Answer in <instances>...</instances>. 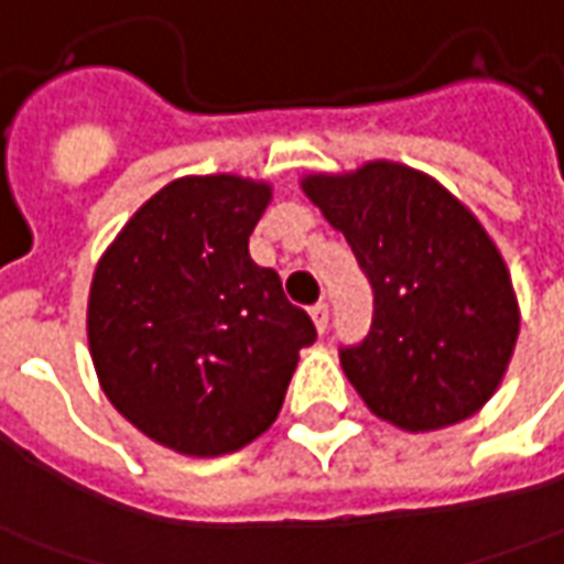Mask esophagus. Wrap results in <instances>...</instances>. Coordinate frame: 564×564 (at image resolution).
<instances>
[{"label": "esophagus", "mask_w": 564, "mask_h": 564, "mask_svg": "<svg viewBox=\"0 0 564 564\" xmlns=\"http://www.w3.org/2000/svg\"><path fill=\"white\" fill-rule=\"evenodd\" d=\"M310 316H313V322H316V328H319V334L328 328V304H316L310 306Z\"/></svg>", "instance_id": "1"}]
</instances>
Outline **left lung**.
<instances>
[{
    "label": "left lung",
    "mask_w": 564,
    "mask_h": 564,
    "mask_svg": "<svg viewBox=\"0 0 564 564\" xmlns=\"http://www.w3.org/2000/svg\"><path fill=\"white\" fill-rule=\"evenodd\" d=\"M304 189L375 291L368 334L340 347L365 405L408 433L467 421L497 390L519 337L510 273L482 224L433 177L395 162L313 174Z\"/></svg>",
    "instance_id": "obj_1"
}]
</instances>
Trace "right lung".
Listing matches in <instances>:
<instances>
[{
	"label": "right lung",
	"mask_w": 564,
	"mask_h": 564,
	"mask_svg": "<svg viewBox=\"0 0 564 564\" xmlns=\"http://www.w3.org/2000/svg\"><path fill=\"white\" fill-rule=\"evenodd\" d=\"M270 186L181 177L100 258L88 347L100 387L143 436L193 457L236 452L275 421L316 325L248 254Z\"/></svg>",
	"instance_id": "1"
}]
</instances>
